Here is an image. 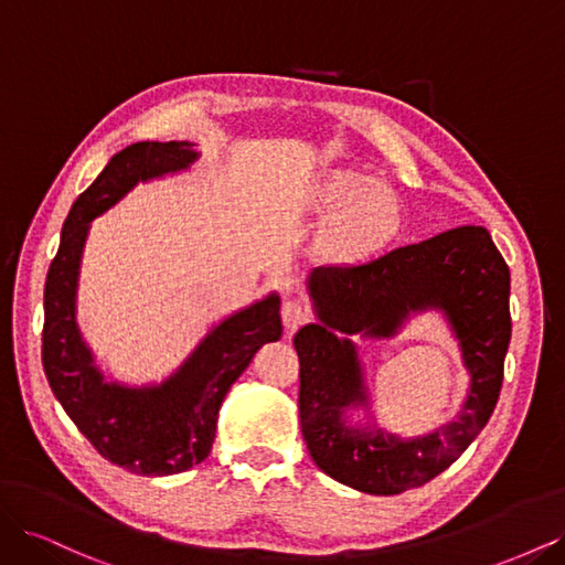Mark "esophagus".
Returning a JSON list of instances; mask_svg holds the SVG:
<instances>
[{
  "mask_svg": "<svg viewBox=\"0 0 565 565\" xmlns=\"http://www.w3.org/2000/svg\"><path fill=\"white\" fill-rule=\"evenodd\" d=\"M280 316H282V324H285V332L287 334L297 332L301 324L309 320V311H306V306L301 301H297V299H287L282 303Z\"/></svg>",
  "mask_w": 565,
  "mask_h": 565,
  "instance_id": "esophagus-1",
  "label": "esophagus"
}]
</instances>
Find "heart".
<instances>
[{"instance_id": "obj_1", "label": "heart", "mask_w": 565, "mask_h": 565, "mask_svg": "<svg viewBox=\"0 0 565 565\" xmlns=\"http://www.w3.org/2000/svg\"><path fill=\"white\" fill-rule=\"evenodd\" d=\"M322 207L344 202L324 233V249L337 259H358L388 243L401 228L398 200L384 183L353 172H337L318 188Z\"/></svg>"}]
</instances>
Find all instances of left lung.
<instances>
[{"instance_id": "8db88e82", "label": "left lung", "mask_w": 565, "mask_h": 565, "mask_svg": "<svg viewBox=\"0 0 565 565\" xmlns=\"http://www.w3.org/2000/svg\"><path fill=\"white\" fill-rule=\"evenodd\" d=\"M316 322L295 334L301 434L316 465L367 494L429 483L483 431L500 398L511 339L509 268L481 226H461L363 266H320L306 278ZM440 312L470 374L460 413L438 430L401 439L371 413L353 335L387 340L409 317ZM358 416V420L352 417Z\"/></svg>"}]
</instances>
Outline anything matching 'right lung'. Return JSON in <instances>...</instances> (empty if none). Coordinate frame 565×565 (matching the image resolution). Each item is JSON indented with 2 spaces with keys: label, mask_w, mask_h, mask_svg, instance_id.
I'll return each mask as SVG.
<instances>
[{
  "label": "right lung",
  "mask_w": 565,
  "mask_h": 565,
  "mask_svg": "<svg viewBox=\"0 0 565 565\" xmlns=\"http://www.w3.org/2000/svg\"><path fill=\"white\" fill-rule=\"evenodd\" d=\"M198 160L191 141H139L119 150L75 200L44 285L42 363L51 391L100 455L141 476H172L207 459L228 388L256 351L282 337L280 297L270 292L214 322L169 377L134 386L100 370L79 332L77 287L92 221L139 183L188 172Z\"/></svg>",
  "instance_id": "obj_1"
}]
</instances>
